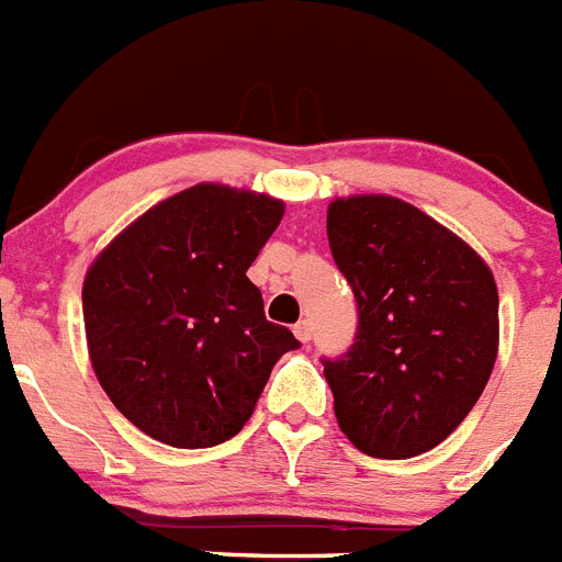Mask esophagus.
<instances>
[{
	"label": "esophagus",
	"instance_id": "34e87169",
	"mask_svg": "<svg viewBox=\"0 0 562 562\" xmlns=\"http://www.w3.org/2000/svg\"><path fill=\"white\" fill-rule=\"evenodd\" d=\"M294 336L302 341V345H308V341H311V322L308 319L296 322V325H294Z\"/></svg>",
	"mask_w": 562,
	"mask_h": 562
}]
</instances>
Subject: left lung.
<instances>
[{
	"label": "left lung",
	"mask_w": 562,
	"mask_h": 562,
	"mask_svg": "<svg viewBox=\"0 0 562 562\" xmlns=\"http://www.w3.org/2000/svg\"><path fill=\"white\" fill-rule=\"evenodd\" d=\"M328 243L359 305L350 350L325 359L336 422L364 456H422L490 382L495 277L450 228L390 194L334 200Z\"/></svg>",
	"instance_id": "8db88e82"
}]
</instances>
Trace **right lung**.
<instances>
[{"mask_svg": "<svg viewBox=\"0 0 562 562\" xmlns=\"http://www.w3.org/2000/svg\"><path fill=\"white\" fill-rule=\"evenodd\" d=\"M282 212L268 194L198 183L140 214L87 271L92 370L155 441L203 450L237 436L277 359L300 348L246 277Z\"/></svg>", "mask_w": 562, "mask_h": 562, "instance_id": "obj_1", "label": "right lung"}]
</instances>
